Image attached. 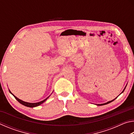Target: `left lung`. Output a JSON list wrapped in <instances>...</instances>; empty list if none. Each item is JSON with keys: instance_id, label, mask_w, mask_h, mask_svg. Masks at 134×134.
I'll return each mask as SVG.
<instances>
[{"instance_id": "1", "label": "left lung", "mask_w": 134, "mask_h": 134, "mask_svg": "<svg viewBox=\"0 0 134 134\" xmlns=\"http://www.w3.org/2000/svg\"><path fill=\"white\" fill-rule=\"evenodd\" d=\"M126 87V86H125V89H124V90H123V91H122V93H123V92H124V91L125 90V89ZM115 99H116V98H115ZM115 99H113V100H111V101L108 102H106V103H103V104H98V105H98V106H101V105H106V104H108V103H110V102H113V100H114Z\"/></svg>"}]
</instances>
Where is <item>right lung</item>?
Wrapping results in <instances>:
<instances>
[{"label": "right lung", "instance_id": "obj_1", "mask_svg": "<svg viewBox=\"0 0 134 134\" xmlns=\"http://www.w3.org/2000/svg\"><path fill=\"white\" fill-rule=\"evenodd\" d=\"M9 92L11 94H12L13 96L15 97V98L20 103H21L22 105H24V106H27V107H29V108H34V107H36V106H40V105H41L42 103H43L44 102H45L47 100V99L48 98V97H49V96L48 97H47L46 99H44V100H43L42 101H41V102H37V103H29V102H24V101H23V100H21V99H18V97H16L15 95H13L12 93H11V92L9 90Z\"/></svg>", "mask_w": 134, "mask_h": 134}]
</instances>
